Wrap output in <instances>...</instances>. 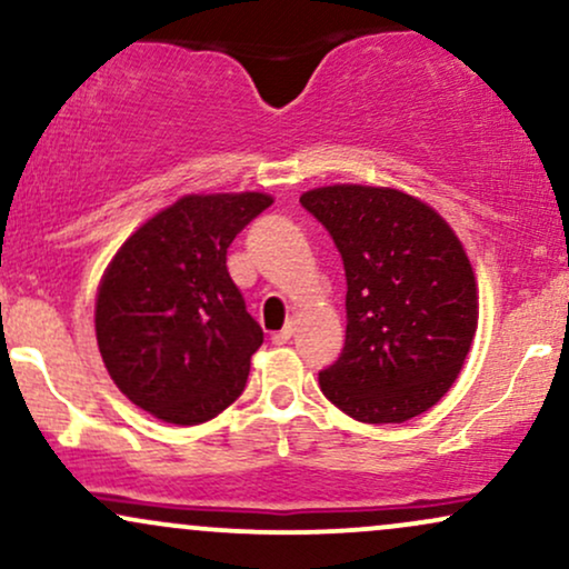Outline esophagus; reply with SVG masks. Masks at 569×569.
Returning <instances> with one entry per match:
<instances>
[{
    "instance_id": "1",
    "label": "esophagus",
    "mask_w": 569,
    "mask_h": 569,
    "mask_svg": "<svg viewBox=\"0 0 569 569\" xmlns=\"http://www.w3.org/2000/svg\"><path fill=\"white\" fill-rule=\"evenodd\" d=\"M293 337V323H286L283 329L272 335V345H286Z\"/></svg>"
}]
</instances>
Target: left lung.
<instances>
[{
	"mask_svg": "<svg viewBox=\"0 0 569 569\" xmlns=\"http://www.w3.org/2000/svg\"><path fill=\"white\" fill-rule=\"evenodd\" d=\"M348 278L345 348L318 375L323 396L358 422H407L452 388L471 350L479 297L452 227L388 187L305 192Z\"/></svg>",
	"mask_w": 569,
	"mask_h": 569,
	"instance_id": "obj_1",
	"label": "left lung"
}]
</instances>
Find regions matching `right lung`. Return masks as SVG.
<instances>
[{"mask_svg": "<svg viewBox=\"0 0 569 569\" xmlns=\"http://www.w3.org/2000/svg\"><path fill=\"white\" fill-rule=\"evenodd\" d=\"M270 194H187L114 253L96 299L103 367L136 407L198 426L243 393L262 329L227 272V248Z\"/></svg>", "mask_w": 569, "mask_h": 569, "instance_id": "right-lung-1", "label": "right lung"}]
</instances>
